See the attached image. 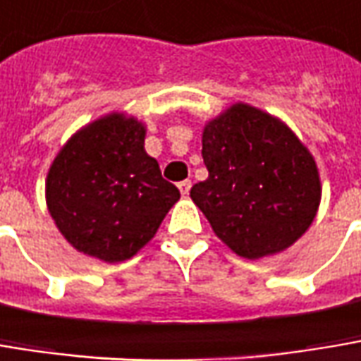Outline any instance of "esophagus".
<instances>
[{"instance_id":"1","label":"esophagus","mask_w":361,"mask_h":361,"mask_svg":"<svg viewBox=\"0 0 361 361\" xmlns=\"http://www.w3.org/2000/svg\"><path fill=\"white\" fill-rule=\"evenodd\" d=\"M178 189H180L183 195H189V191H191V180H180L178 183Z\"/></svg>"}]
</instances>
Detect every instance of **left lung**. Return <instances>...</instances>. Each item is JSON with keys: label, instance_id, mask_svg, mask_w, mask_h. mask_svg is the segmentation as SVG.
Instances as JSON below:
<instances>
[{"label": "left lung", "instance_id": "obj_1", "mask_svg": "<svg viewBox=\"0 0 361 361\" xmlns=\"http://www.w3.org/2000/svg\"><path fill=\"white\" fill-rule=\"evenodd\" d=\"M209 176L191 189L214 232L245 259L279 252L308 230L321 201L310 152L277 118L234 104L205 125Z\"/></svg>", "mask_w": 361, "mask_h": 361}]
</instances>
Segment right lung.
<instances>
[{
  "instance_id": "right-lung-1",
  "label": "right lung",
  "mask_w": 361,
  "mask_h": 361,
  "mask_svg": "<svg viewBox=\"0 0 361 361\" xmlns=\"http://www.w3.org/2000/svg\"><path fill=\"white\" fill-rule=\"evenodd\" d=\"M140 121L109 115L75 133L47 176V205L80 252L118 263L152 240L178 189L143 149Z\"/></svg>"
}]
</instances>
